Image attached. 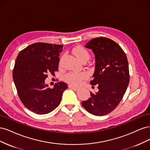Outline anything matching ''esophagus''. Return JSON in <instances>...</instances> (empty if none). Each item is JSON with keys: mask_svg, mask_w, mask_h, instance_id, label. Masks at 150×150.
Here are the masks:
<instances>
[{"mask_svg": "<svg viewBox=\"0 0 150 150\" xmlns=\"http://www.w3.org/2000/svg\"><path fill=\"white\" fill-rule=\"evenodd\" d=\"M68 87H69L70 89H74V90H75V91H77V90L79 89V88H78V87H77V86H74L72 85V84H69V86H68Z\"/></svg>", "mask_w": 150, "mask_h": 150, "instance_id": "1", "label": "esophagus"}]
</instances>
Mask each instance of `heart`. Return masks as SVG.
Here are the masks:
<instances>
[{"mask_svg":"<svg viewBox=\"0 0 150 150\" xmlns=\"http://www.w3.org/2000/svg\"><path fill=\"white\" fill-rule=\"evenodd\" d=\"M72 52L76 56V57L78 59L79 61H82L83 59H89L90 57L89 53L84 47L81 46H78L75 47ZM86 78V74L84 72H69L65 76V80L67 83L72 84H78L81 81L83 80Z\"/></svg>","mask_w":150,"mask_h":150,"instance_id":"1","label":"heart"}]
</instances>
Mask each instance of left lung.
I'll return each mask as SVG.
<instances>
[{
    "label": "left lung",
    "instance_id": "left-lung-1",
    "mask_svg": "<svg viewBox=\"0 0 150 150\" xmlns=\"http://www.w3.org/2000/svg\"><path fill=\"white\" fill-rule=\"evenodd\" d=\"M85 47L94 54L96 65L90 84H97L99 91L96 94L90 92L91 97L82 102V106L95 116L106 115L118 106L128 88V59L122 48L109 38H94Z\"/></svg>",
    "mask_w": 150,
    "mask_h": 150
}]
</instances>
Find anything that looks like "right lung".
Listing matches in <instances>:
<instances>
[{
	"label": "right lung",
	"mask_w": 150,
	"mask_h": 150,
	"mask_svg": "<svg viewBox=\"0 0 150 150\" xmlns=\"http://www.w3.org/2000/svg\"><path fill=\"white\" fill-rule=\"evenodd\" d=\"M62 46L43 42L30 45L19 53L13 67V80L21 102L38 115L52 111L60 104L67 84L59 82L51 89L44 81L57 71Z\"/></svg>",
	"instance_id": "obj_1"
}]
</instances>
